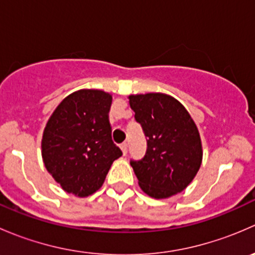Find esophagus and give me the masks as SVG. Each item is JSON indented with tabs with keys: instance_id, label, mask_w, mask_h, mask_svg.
Masks as SVG:
<instances>
[{
	"instance_id": "34e87169",
	"label": "esophagus",
	"mask_w": 255,
	"mask_h": 255,
	"mask_svg": "<svg viewBox=\"0 0 255 255\" xmlns=\"http://www.w3.org/2000/svg\"><path fill=\"white\" fill-rule=\"evenodd\" d=\"M121 150H122L123 155H126V154H127V150H128L127 143H122V144H121Z\"/></svg>"
}]
</instances>
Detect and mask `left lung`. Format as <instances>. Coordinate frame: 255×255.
Instances as JSON below:
<instances>
[{
  "label": "left lung",
  "mask_w": 255,
  "mask_h": 255,
  "mask_svg": "<svg viewBox=\"0 0 255 255\" xmlns=\"http://www.w3.org/2000/svg\"><path fill=\"white\" fill-rule=\"evenodd\" d=\"M130 109L146 137L145 155L130 160L140 189L168 199L194 180L202 163L199 129L184 106L169 95H130Z\"/></svg>",
  "instance_id": "1"
}]
</instances>
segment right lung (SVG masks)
Returning <instances> with one entry per match:
<instances>
[{
  "instance_id": "1",
  "label": "right lung",
  "mask_w": 255,
  "mask_h": 255,
  "mask_svg": "<svg viewBox=\"0 0 255 255\" xmlns=\"http://www.w3.org/2000/svg\"><path fill=\"white\" fill-rule=\"evenodd\" d=\"M112 95L79 90L63 100L43 132L42 156L48 173L64 191L79 197L96 192L116 159L109 112Z\"/></svg>"
}]
</instances>
